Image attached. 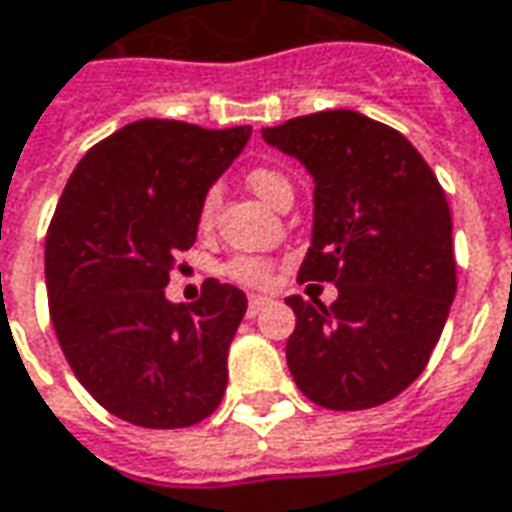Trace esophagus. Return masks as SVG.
Masks as SVG:
<instances>
[{
  "label": "esophagus",
  "instance_id": "esophagus-1",
  "mask_svg": "<svg viewBox=\"0 0 512 512\" xmlns=\"http://www.w3.org/2000/svg\"><path fill=\"white\" fill-rule=\"evenodd\" d=\"M268 305H271V299H268V296H252V299H249V316L263 313Z\"/></svg>",
  "mask_w": 512,
  "mask_h": 512
}]
</instances>
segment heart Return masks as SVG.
<instances>
[{
  "label": "heart",
  "instance_id": "b5f03b06",
  "mask_svg": "<svg viewBox=\"0 0 512 512\" xmlns=\"http://www.w3.org/2000/svg\"><path fill=\"white\" fill-rule=\"evenodd\" d=\"M249 188L255 191L257 199H263L266 205H277L282 196H291V182L288 177L277 169H266V166H260V169L249 171ZM219 185H213L210 191L202 199V210H199V219L210 221L213 219V213H216V205H219ZM221 274L224 277H230L232 282H244V285H266L271 280V263H268L266 257H255V255H238L227 260L224 266H221Z\"/></svg>",
  "mask_w": 512,
  "mask_h": 512
}]
</instances>
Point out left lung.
<instances>
[{
	"instance_id": "obj_1",
	"label": "left lung",
	"mask_w": 512,
	"mask_h": 512,
	"mask_svg": "<svg viewBox=\"0 0 512 512\" xmlns=\"http://www.w3.org/2000/svg\"><path fill=\"white\" fill-rule=\"evenodd\" d=\"M263 141L316 182L313 238L299 280L335 282L330 307L288 296L293 382L327 410L391 402L416 380L455 302L452 216L402 132L355 110L266 127Z\"/></svg>"
}]
</instances>
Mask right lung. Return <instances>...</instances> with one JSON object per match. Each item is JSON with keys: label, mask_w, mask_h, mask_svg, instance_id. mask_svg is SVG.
<instances>
[{"label": "right lung", "mask_w": 512, "mask_h": 512, "mask_svg": "<svg viewBox=\"0 0 512 512\" xmlns=\"http://www.w3.org/2000/svg\"><path fill=\"white\" fill-rule=\"evenodd\" d=\"M249 135L132 121L85 152L57 202L44 252L52 327L82 388L135 427H191L224 396L246 293L207 280L194 305H174L166 285Z\"/></svg>", "instance_id": "right-lung-1"}]
</instances>
